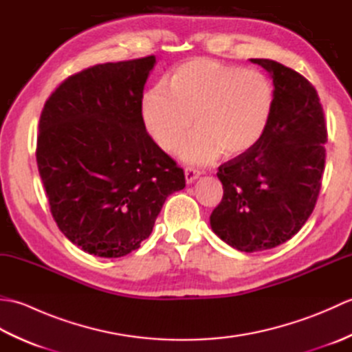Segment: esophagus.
Segmentation results:
<instances>
[{"instance_id":"1","label":"esophagus","mask_w":352,"mask_h":352,"mask_svg":"<svg viewBox=\"0 0 352 352\" xmlns=\"http://www.w3.org/2000/svg\"><path fill=\"white\" fill-rule=\"evenodd\" d=\"M199 175H201V170H198L195 168L188 166L184 169V177H186V182H188V183L195 182Z\"/></svg>"}]
</instances>
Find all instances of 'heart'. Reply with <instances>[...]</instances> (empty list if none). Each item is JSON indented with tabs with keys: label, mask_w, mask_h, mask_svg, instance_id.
<instances>
[{
	"label": "heart",
	"mask_w": 352,
	"mask_h": 352,
	"mask_svg": "<svg viewBox=\"0 0 352 352\" xmlns=\"http://www.w3.org/2000/svg\"><path fill=\"white\" fill-rule=\"evenodd\" d=\"M275 87L257 69L195 57L177 65L169 87L154 85L142 98V119L154 142L175 153L193 126L199 130L182 149L192 163H208L223 151L239 157L252 151L271 124Z\"/></svg>",
	"instance_id": "heart-1"
}]
</instances>
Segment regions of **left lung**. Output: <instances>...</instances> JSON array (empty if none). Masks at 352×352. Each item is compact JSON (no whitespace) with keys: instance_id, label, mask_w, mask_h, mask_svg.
I'll list each match as a JSON object with an SVG mask.
<instances>
[{"instance_id":"obj_1","label":"left lung","mask_w":352,"mask_h":352,"mask_svg":"<svg viewBox=\"0 0 352 352\" xmlns=\"http://www.w3.org/2000/svg\"><path fill=\"white\" fill-rule=\"evenodd\" d=\"M275 109L260 144L219 166L223 197L210 214L216 234L245 252L294 237L313 212L325 169L327 124L316 89L301 74L267 58Z\"/></svg>"}]
</instances>
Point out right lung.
<instances>
[{"instance_id": "right-lung-1", "label": "right lung", "mask_w": 352, "mask_h": 352, "mask_svg": "<svg viewBox=\"0 0 352 352\" xmlns=\"http://www.w3.org/2000/svg\"><path fill=\"white\" fill-rule=\"evenodd\" d=\"M154 56L101 63L63 80L45 102L36 160L58 230L98 257L151 234L184 170L149 136L142 98Z\"/></svg>"}]
</instances>
